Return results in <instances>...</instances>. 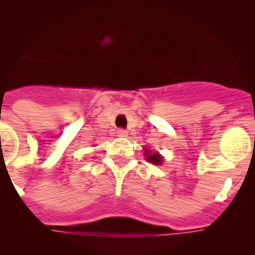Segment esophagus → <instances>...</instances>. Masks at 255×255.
I'll use <instances>...</instances> for the list:
<instances>
[{"label":"esophagus","mask_w":255,"mask_h":255,"mask_svg":"<svg viewBox=\"0 0 255 255\" xmlns=\"http://www.w3.org/2000/svg\"><path fill=\"white\" fill-rule=\"evenodd\" d=\"M117 135H119V136H121V138H125V136H128V130L119 129L117 130Z\"/></svg>","instance_id":"34e87169"}]
</instances>
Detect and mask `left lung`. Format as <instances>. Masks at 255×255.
Listing matches in <instances>:
<instances>
[{"instance_id":"obj_1","label":"left lung","mask_w":255,"mask_h":255,"mask_svg":"<svg viewBox=\"0 0 255 255\" xmlns=\"http://www.w3.org/2000/svg\"><path fill=\"white\" fill-rule=\"evenodd\" d=\"M145 155H147V161L150 162V163L161 164L162 157L158 154V153H150L148 152V150H145Z\"/></svg>"}]
</instances>
